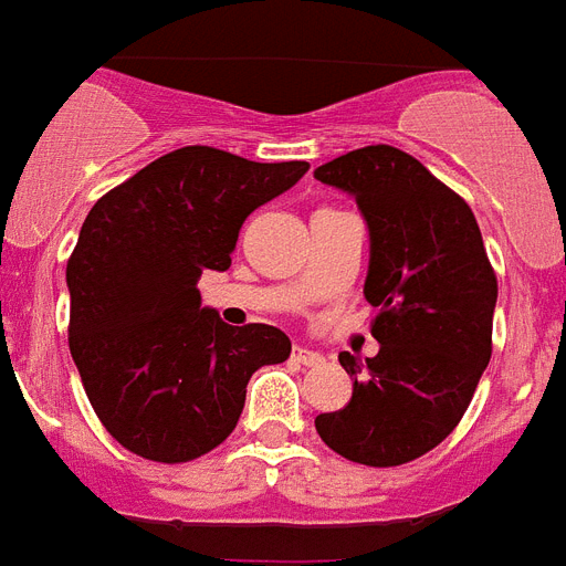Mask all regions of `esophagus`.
Wrapping results in <instances>:
<instances>
[{"label":"esophagus","instance_id":"obj_1","mask_svg":"<svg viewBox=\"0 0 566 566\" xmlns=\"http://www.w3.org/2000/svg\"><path fill=\"white\" fill-rule=\"evenodd\" d=\"M292 361H297V365H306V368H312V365H321V361H324V356H321L318 350H310V347L297 345L295 350H292Z\"/></svg>","mask_w":566,"mask_h":566}]
</instances>
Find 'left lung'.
<instances>
[{"mask_svg": "<svg viewBox=\"0 0 566 566\" xmlns=\"http://www.w3.org/2000/svg\"><path fill=\"white\" fill-rule=\"evenodd\" d=\"M315 178L354 196L368 221L365 297L379 310V354L365 365L338 356L354 397L315 429L350 462L395 468L441 444L468 411L491 359L496 274L464 198L400 148H356Z\"/></svg>", "mask_w": 566, "mask_h": 566, "instance_id": "1", "label": "left lung"}]
</instances>
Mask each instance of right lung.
Segmentation results:
<instances>
[{
    "label": "right lung",
    "instance_id": "obj_1",
    "mask_svg": "<svg viewBox=\"0 0 566 566\" xmlns=\"http://www.w3.org/2000/svg\"><path fill=\"white\" fill-rule=\"evenodd\" d=\"M310 163L187 146L93 205L66 262L70 350L104 429L163 464L233 432L251 374L292 354L283 329L230 327L201 306V271H228L239 228Z\"/></svg>",
    "mask_w": 566,
    "mask_h": 566
}]
</instances>
